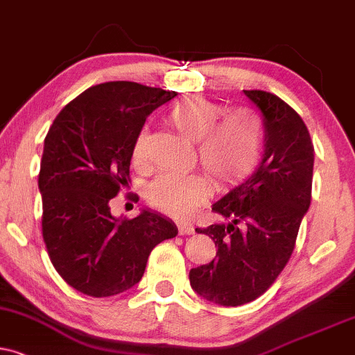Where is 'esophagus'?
Instances as JSON below:
<instances>
[{
  "label": "esophagus",
  "mask_w": 355,
  "mask_h": 355,
  "mask_svg": "<svg viewBox=\"0 0 355 355\" xmlns=\"http://www.w3.org/2000/svg\"><path fill=\"white\" fill-rule=\"evenodd\" d=\"M178 227H179V234H181V235L194 234V225L186 224V222H181V224H179Z\"/></svg>",
  "instance_id": "obj_1"
}]
</instances>
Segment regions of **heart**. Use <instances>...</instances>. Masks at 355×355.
I'll list each match as a JSON object with an SVG mask.
<instances>
[{
    "instance_id": "heart-1",
    "label": "heart",
    "mask_w": 355,
    "mask_h": 355,
    "mask_svg": "<svg viewBox=\"0 0 355 355\" xmlns=\"http://www.w3.org/2000/svg\"><path fill=\"white\" fill-rule=\"evenodd\" d=\"M220 112V105L189 97L171 107L168 120L187 139L196 141L200 164L214 181L230 186L250 176L260 163L263 123L258 113L248 107L232 108L219 117ZM148 146L150 137L146 130H141L133 143L135 163L146 161ZM207 192V182L200 174L163 173L148 187L146 198L161 212L182 217L189 216Z\"/></svg>"
}]
</instances>
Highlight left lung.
I'll return each instance as SVG.
<instances>
[{"label": "left lung", "mask_w": 355, "mask_h": 355, "mask_svg": "<svg viewBox=\"0 0 355 355\" xmlns=\"http://www.w3.org/2000/svg\"><path fill=\"white\" fill-rule=\"evenodd\" d=\"M243 94L263 118V157L212 205L229 222L196 229L214 240L217 255L189 271L192 290L220 306H242L268 290L290 260L311 204L314 148L304 121L270 92Z\"/></svg>", "instance_id": "obj_1"}]
</instances>
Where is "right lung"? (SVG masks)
<instances>
[{"label": "right lung", "mask_w": 355, "mask_h": 355, "mask_svg": "<svg viewBox=\"0 0 355 355\" xmlns=\"http://www.w3.org/2000/svg\"><path fill=\"white\" fill-rule=\"evenodd\" d=\"M174 97L137 82H105L65 105L47 131L39 171L42 237L57 273L84 295L133 288L153 248L178 235L174 222L151 209L135 218L110 211V199L130 182L135 138Z\"/></svg>", "instance_id": "1"}]
</instances>
